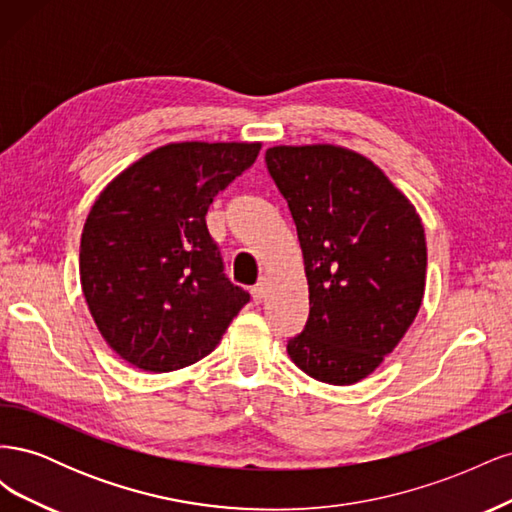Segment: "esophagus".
<instances>
[{"instance_id":"esophagus-1","label":"esophagus","mask_w":512,"mask_h":512,"mask_svg":"<svg viewBox=\"0 0 512 512\" xmlns=\"http://www.w3.org/2000/svg\"><path fill=\"white\" fill-rule=\"evenodd\" d=\"M265 294H267V290H265V284H262V282L252 286V299H254V303H260L262 299H265Z\"/></svg>"}]
</instances>
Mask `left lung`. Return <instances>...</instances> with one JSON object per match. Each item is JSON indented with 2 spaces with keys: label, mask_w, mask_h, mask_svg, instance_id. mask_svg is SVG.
I'll use <instances>...</instances> for the list:
<instances>
[{
  "label": "left lung",
  "mask_w": 512,
  "mask_h": 512,
  "mask_svg": "<svg viewBox=\"0 0 512 512\" xmlns=\"http://www.w3.org/2000/svg\"><path fill=\"white\" fill-rule=\"evenodd\" d=\"M269 175L297 224L309 284L299 369L327 384L367 378L406 335L425 292V230L382 170L333 145L271 147Z\"/></svg>",
  "instance_id": "obj_1"
}]
</instances>
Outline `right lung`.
I'll return each mask as SVG.
<instances>
[{"instance_id": "obj_1", "label": "right lung", "mask_w": 512, "mask_h": 512, "mask_svg": "<svg viewBox=\"0 0 512 512\" xmlns=\"http://www.w3.org/2000/svg\"><path fill=\"white\" fill-rule=\"evenodd\" d=\"M260 143H173L106 185L81 237L89 312L123 361L164 374L220 344L250 301L230 284L205 215Z\"/></svg>"}]
</instances>
